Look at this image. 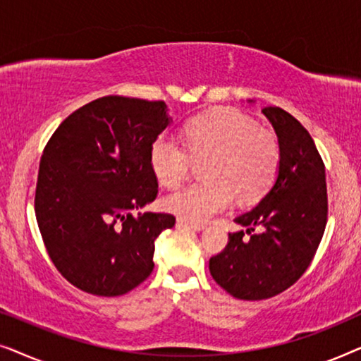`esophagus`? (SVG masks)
<instances>
[{"label": "esophagus", "mask_w": 361, "mask_h": 361, "mask_svg": "<svg viewBox=\"0 0 361 361\" xmlns=\"http://www.w3.org/2000/svg\"><path fill=\"white\" fill-rule=\"evenodd\" d=\"M176 225L179 226V228H190V230H197V231L204 230V225L202 224H192V221L184 220V219H177Z\"/></svg>", "instance_id": "34e87169"}]
</instances>
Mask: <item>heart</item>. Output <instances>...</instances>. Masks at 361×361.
<instances>
[{"label":"heart","mask_w":361,"mask_h":361,"mask_svg":"<svg viewBox=\"0 0 361 361\" xmlns=\"http://www.w3.org/2000/svg\"><path fill=\"white\" fill-rule=\"evenodd\" d=\"M185 146L159 136L149 151L151 169L166 187H177L194 162H205L207 182L187 185L164 199V209L190 221H205L226 210L233 200L253 204L268 194L278 179L281 146L274 133L258 128L235 108H216L184 128Z\"/></svg>","instance_id":"b5f03b06"}]
</instances>
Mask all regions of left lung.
I'll return each instance as SVG.
<instances>
[{
	"label": "left lung",
	"mask_w": 361,
	"mask_h": 361,
	"mask_svg": "<svg viewBox=\"0 0 361 361\" xmlns=\"http://www.w3.org/2000/svg\"><path fill=\"white\" fill-rule=\"evenodd\" d=\"M281 146L278 179L253 210L236 216L246 231L228 233L212 256L215 283L236 299L261 300L290 288L312 263L327 225L325 166L309 131L279 106L263 108Z\"/></svg>",
	"instance_id": "1"
}]
</instances>
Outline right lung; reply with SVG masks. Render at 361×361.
I'll return each mask as SVG.
<instances>
[{
	"mask_svg": "<svg viewBox=\"0 0 361 361\" xmlns=\"http://www.w3.org/2000/svg\"><path fill=\"white\" fill-rule=\"evenodd\" d=\"M164 102L108 95L78 108L44 147L34 210L49 258L68 283L115 298L149 278L154 240L171 214H131L157 197L152 142Z\"/></svg>",
	"mask_w": 361,
	"mask_h": 361,
	"instance_id": "right-lung-1",
	"label": "right lung"
}]
</instances>
